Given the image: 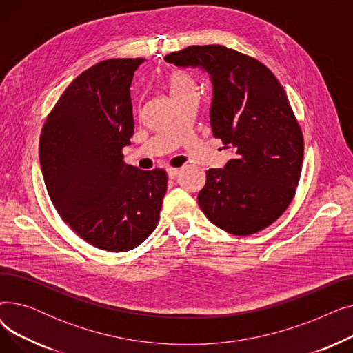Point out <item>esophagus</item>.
<instances>
[{
    "label": "esophagus",
    "instance_id": "obj_1",
    "mask_svg": "<svg viewBox=\"0 0 353 353\" xmlns=\"http://www.w3.org/2000/svg\"><path fill=\"white\" fill-rule=\"evenodd\" d=\"M167 174H169L170 179H174L179 174V169H174V167H169V169H167Z\"/></svg>",
    "mask_w": 353,
    "mask_h": 353
}]
</instances>
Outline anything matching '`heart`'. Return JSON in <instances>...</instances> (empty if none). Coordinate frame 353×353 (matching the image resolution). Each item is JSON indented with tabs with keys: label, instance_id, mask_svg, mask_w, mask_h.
I'll return each mask as SVG.
<instances>
[{
	"label": "heart",
	"instance_id": "heart-1",
	"mask_svg": "<svg viewBox=\"0 0 353 353\" xmlns=\"http://www.w3.org/2000/svg\"><path fill=\"white\" fill-rule=\"evenodd\" d=\"M167 87H169L172 97H180L188 94L190 91H197V81L192 72L183 68H176L169 72V76L165 79Z\"/></svg>",
	"mask_w": 353,
	"mask_h": 353
}]
</instances>
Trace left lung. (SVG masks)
I'll use <instances>...</instances> for the list:
<instances>
[{
  "instance_id": "left-lung-1",
  "label": "left lung",
  "mask_w": 353,
  "mask_h": 353,
  "mask_svg": "<svg viewBox=\"0 0 353 353\" xmlns=\"http://www.w3.org/2000/svg\"><path fill=\"white\" fill-rule=\"evenodd\" d=\"M165 61L210 74L213 136L234 150L225 169L206 172L200 209L234 236L266 229L289 208L303 163L302 128L279 80L250 55L219 44L190 46Z\"/></svg>"
}]
</instances>
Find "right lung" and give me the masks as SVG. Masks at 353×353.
Returning <instances> with one entry per match:
<instances>
[{
    "label": "right lung",
    "mask_w": 353,
    "mask_h": 353,
    "mask_svg": "<svg viewBox=\"0 0 353 353\" xmlns=\"http://www.w3.org/2000/svg\"><path fill=\"white\" fill-rule=\"evenodd\" d=\"M145 59H110L81 72L43 125L40 163L52 205L87 243L107 252L141 245L157 228L167 173L124 163L134 133L130 87Z\"/></svg>",
    "instance_id": "right-lung-1"
}]
</instances>
